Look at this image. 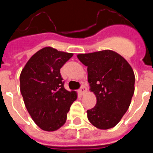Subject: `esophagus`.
Listing matches in <instances>:
<instances>
[{"label":"esophagus","instance_id":"1","mask_svg":"<svg viewBox=\"0 0 153 153\" xmlns=\"http://www.w3.org/2000/svg\"><path fill=\"white\" fill-rule=\"evenodd\" d=\"M86 91H87V89H86V86L84 85H82L80 86V89L79 90V93H80L81 95H83V94H85L86 93Z\"/></svg>","mask_w":153,"mask_h":153}]
</instances>
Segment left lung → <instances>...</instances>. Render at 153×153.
<instances>
[{
	"label": "left lung",
	"instance_id": "1",
	"mask_svg": "<svg viewBox=\"0 0 153 153\" xmlns=\"http://www.w3.org/2000/svg\"><path fill=\"white\" fill-rule=\"evenodd\" d=\"M87 67L90 90L97 104L87 110L94 126L108 129L117 125L126 113L134 93L135 75L129 63L110 50L77 55Z\"/></svg>",
	"mask_w": 153,
	"mask_h": 153
}]
</instances>
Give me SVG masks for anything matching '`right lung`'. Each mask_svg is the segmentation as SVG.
Segmentation results:
<instances>
[{"instance_id": "obj_1", "label": "right lung", "mask_w": 153, "mask_h": 153, "mask_svg": "<svg viewBox=\"0 0 153 153\" xmlns=\"http://www.w3.org/2000/svg\"><path fill=\"white\" fill-rule=\"evenodd\" d=\"M73 56L52 47H44L31 56L20 76L24 104L35 123L45 131H55L67 120L75 91L64 88L60 68Z\"/></svg>"}]
</instances>
